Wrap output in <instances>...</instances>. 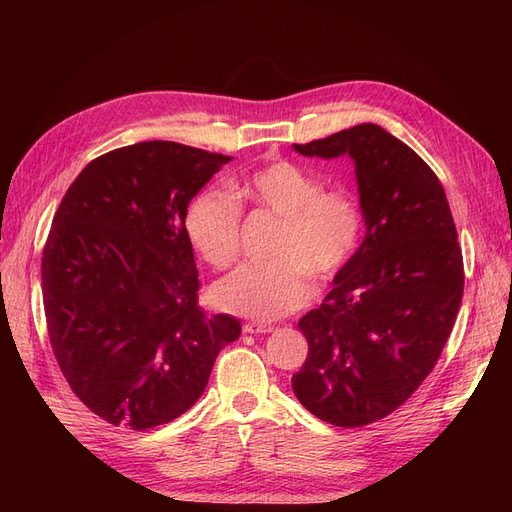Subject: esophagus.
Returning <instances> with one entry per match:
<instances>
[{"instance_id": "34e87169", "label": "esophagus", "mask_w": 512, "mask_h": 512, "mask_svg": "<svg viewBox=\"0 0 512 512\" xmlns=\"http://www.w3.org/2000/svg\"><path fill=\"white\" fill-rule=\"evenodd\" d=\"M275 327L269 322H245L243 324V331L245 333H252V335H258V333H271Z\"/></svg>"}]
</instances>
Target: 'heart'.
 Here are the masks:
<instances>
[{"instance_id":"1","label":"heart","mask_w":512,"mask_h":512,"mask_svg":"<svg viewBox=\"0 0 512 512\" xmlns=\"http://www.w3.org/2000/svg\"><path fill=\"white\" fill-rule=\"evenodd\" d=\"M254 203L282 218L265 265H245L215 286L220 307L254 320H277L303 307L314 282L327 284L346 269L363 237V211L346 188H324V179L301 164L275 160L232 183L230 194H198L185 228L211 267L228 269L241 252V205Z\"/></svg>"}]
</instances>
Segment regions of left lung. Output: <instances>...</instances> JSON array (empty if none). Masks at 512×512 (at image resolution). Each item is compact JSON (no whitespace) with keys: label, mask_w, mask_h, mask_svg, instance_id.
I'll return each instance as SVG.
<instances>
[{"label":"left lung","mask_w":512,"mask_h":512,"mask_svg":"<svg viewBox=\"0 0 512 512\" xmlns=\"http://www.w3.org/2000/svg\"><path fill=\"white\" fill-rule=\"evenodd\" d=\"M354 160L367 235L322 305L299 320L307 359L292 391L335 427L404 406L436 367L463 297V256L436 173L376 123L294 145Z\"/></svg>","instance_id":"1"}]
</instances>
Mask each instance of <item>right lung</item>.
<instances>
[{
    "label": "right lung",
    "mask_w": 512,
    "mask_h": 512,
    "mask_svg": "<svg viewBox=\"0 0 512 512\" xmlns=\"http://www.w3.org/2000/svg\"><path fill=\"white\" fill-rule=\"evenodd\" d=\"M232 158L170 141L121 147L72 181L42 252L46 329L72 393L106 423L145 431L203 395L241 335L198 305L190 200Z\"/></svg>",
    "instance_id": "right-lung-1"
}]
</instances>
